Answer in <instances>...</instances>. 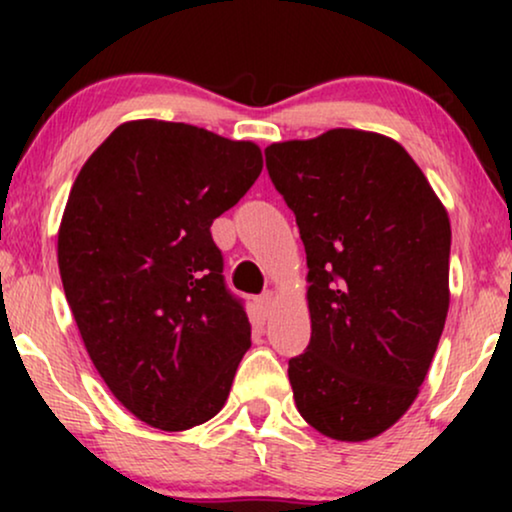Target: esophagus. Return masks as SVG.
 <instances>
[{"instance_id":"esophagus-1","label":"esophagus","mask_w":512,"mask_h":512,"mask_svg":"<svg viewBox=\"0 0 512 512\" xmlns=\"http://www.w3.org/2000/svg\"><path fill=\"white\" fill-rule=\"evenodd\" d=\"M254 303L258 305V310H261L263 314H268V312H270V307H272V293H270V291L261 293V296H256V298H254Z\"/></svg>"}]
</instances>
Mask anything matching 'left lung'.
Returning a JSON list of instances; mask_svg holds the SVG:
<instances>
[{
	"label": "left lung",
	"instance_id": "8db88e82",
	"mask_svg": "<svg viewBox=\"0 0 512 512\" xmlns=\"http://www.w3.org/2000/svg\"><path fill=\"white\" fill-rule=\"evenodd\" d=\"M307 254L312 338L296 408L335 440L380 436L419 394L450 307L452 230L408 151L363 130L265 149Z\"/></svg>",
	"mask_w": 512,
	"mask_h": 512
}]
</instances>
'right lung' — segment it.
<instances>
[{"label":"right lung","mask_w":512,"mask_h":512,"mask_svg":"<svg viewBox=\"0 0 512 512\" xmlns=\"http://www.w3.org/2000/svg\"><path fill=\"white\" fill-rule=\"evenodd\" d=\"M263 170L261 149L188 123H123L86 160L58 233L67 303L97 373L137 419H212L251 347L212 240Z\"/></svg>","instance_id":"1"}]
</instances>
